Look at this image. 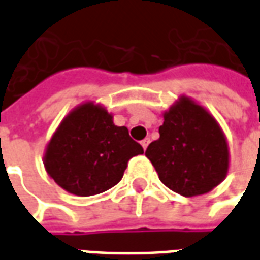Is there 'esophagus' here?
Masks as SVG:
<instances>
[{"mask_svg":"<svg viewBox=\"0 0 260 260\" xmlns=\"http://www.w3.org/2000/svg\"><path fill=\"white\" fill-rule=\"evenodd\" d=\"M149 143H150V139L149 138H146V139H143V141L141 142L142 147H143V150H146L147 146H149Z\"/></svg>","mask_w":260,"mask_h":260,"instance_id":"esophagus-1","label":"esophagus"}]
</instances>
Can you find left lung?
Masks as SVG:
<instances>
[{"instance_id":"1","label":"left lung","mask_w":260,"mask_h":260,"mask_svg":"<svg viewBox=\"0 0 260 260\" xmlns=\"http://www.w3.org/2000/svg\"><path fill=\"white\" fill-rule=\"evenodd\" d=\"M160 138L146 149L158 178L182 196L207 193L230 167L227 138L216 118L191 97L181 96L163 113Z\"/></svg>"}]
</instances>
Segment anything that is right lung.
I'll return each mask as SVG.
<instances>
[{"label": "right lung", "mask_w": 260, "mask_h": 260, "mask_svg": "<svg viewBox=\"0 0 260 260\" xmlns=\"http://www.w3.org/2000/svg\"><path fill=\"white\" fill-rule=\"evenodd\" d=\"M143 149L117 126L113 114L94 102H85L65 117L46 146L43 163L62 189L91 196L117 185L128 161Z\"/></svg>", "instance_id": "1"}]
</instances>
